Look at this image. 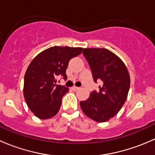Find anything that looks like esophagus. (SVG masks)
<instances>
[{"instance_id":"esophagus-1","label":"esophagus","mask_w":155,"mask_h":155,"mask_svg":"<svg viewBox=\"0 0 155 155\" xmlns=\"http://www.w3.org/2000/svg\"><path fill=\"white\" fill-rule=\"evenodd\" d=\"M72 89H73V91H77V90H79V87L73 86V87H72Z\"/></svg>"}]
</instances>
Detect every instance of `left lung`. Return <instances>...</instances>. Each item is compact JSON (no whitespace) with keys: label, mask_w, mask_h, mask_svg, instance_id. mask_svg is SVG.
Listing matches in <instances>:
<instances>
[{"label":"left lung","mask_w":155,"mask_h":155,"mask_svg":"<svg viewBox=\"0 0 155 155\" xmlns=\"http://www.w3.org/2000/svg\"><path fill=\"white\" fill-rule=\"evenodd\" d=\"M94 82H101L80 107L88 118L105 122L115 116L125 103L130 89L129 73L122 61L107 48H84Z\"/></svg>","instance_id":"obj_1"}]
</instances>
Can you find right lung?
<instances>
[{
    "label": "right lung",
    "instance_id": "1",
    "mask_svg": "<svg viewBox=\"0 0 155 155\" xmlns=\"http://www.w3.org/2000/svg\"><path fill=\"white\" fill-rule=\"evenodd\" d=\"M82 49L54 46L40 52L31 62L25 75L24 97L37 118L47 119L58 112L62 97L69 88L57 85V79L59 76L67 79L69 61L80 54Z\"/></svg>",
    "mask_w": 155,
    "mask_h": 155
}]
</instances>
